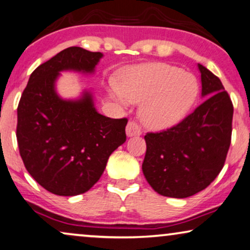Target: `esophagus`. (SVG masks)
<instances>
[{"instance_id": "obj_1", "label": "esophagus", "mask_w": 250, "mask_h": 250, "mask_svg": "<svg viewBox=\"0 0 250 250\" xmlns=\"http://www.w3.org/2000/svg\"><path fill=\"white\" fill-rule=\"evenodd\" d=\"M125 131H127L128 137H134V136L141 135V128H139V125L134 121H130L128 123Z\"/></svg>"}]
</instances>
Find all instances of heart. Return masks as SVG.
I'll use <instances>...</instances> for the list:
<instances>
[{"instance_id":"b5f03b06","label":"heart","mask_w":250,"mask_h":250,"mask_svg":"<svg viewBox=\"0 0 250 250\" xmlns=\"http://www.w3.org/2000/svg\"><path fill=\"white\" fill-rule=\"evenodd\" d=\"M120 104L142 103L141 119L146 127L164 130L185 118L199 94L194 75L174 66L154 62L129 69L122 83L111 82Z\"/></svg>"}]
</instances>
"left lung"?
Returning <instances> with one entry per match:
<instances>
[{"label": "left lung", "mask_w": 250, "mask_h": 250, "mask_svg": "<svg viewBox=\"0 0 250 250\" xmlns=\"http://www.w3.org/2000/svg\"><path fill=\"white\" fill-rule=\"evenodd\" d=\"M201 96L194 112L167 130L145 136L142 169L159 194L188 198L217 177L231 144L233 105L221 80L199 64Z\"/></svg>", "instance_id": "1"}]
</instances>
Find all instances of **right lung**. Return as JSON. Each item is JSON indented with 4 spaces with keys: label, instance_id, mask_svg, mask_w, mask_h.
<instances>
[{
    "label": "right lung",
    "instance_id": "right-lung-1",
    "mask_svg": "<svg viewBox=\"0 0 250 250\" xmlns=\"http://www.w3.org/2000/svg\"><path fill=\"white\" fill-rule=\"evenodd\" d=\"M103 57L80 46L62 50L29 76L19 101L17 142L26 169L46 191L73 197L89 191L109 155L127 139V119H111L95 108L90 91L66 101L56 91L62 71L94 73Z\"/></svg>",
    "mask_w": 250,
    "mask_h": 250
}]
</instances>
